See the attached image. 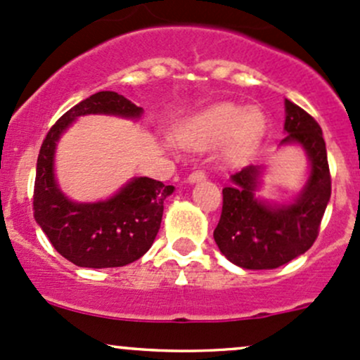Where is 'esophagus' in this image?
Listing matches in <instances>:
<instances>
[{
    "label": "esophagus",
    "instance_id": "1",
    "mask_svg": "<svg viewBox=\"0 0 360 360\" xmlns=\"http://www.w3.org/2000/svg\"><path fill=\"white\" fill-rule=\"evenodd\" d=\"M205 177H207V174H205L203 171H193V172L188 176V183H189V184L200 183V181H203Z\"/></svg>",
    "mask_w": 360,
    "mask_h": 360
}]
</instances>
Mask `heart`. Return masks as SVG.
Wrapping results in <instances>:
<instances>
[{
	"instance_id": "obj_1",
	"label": "heart",
	"mask_w": 360,
	"mask_h": 360,
	"mask_svg": "<svg viewBox=\"0 0 360 360\" xmlns=\"http://www.w3.org/2000/svg\"><path fill=\"white\" fill-rule=\"evenodd\" d=\"M266 120L259 109L240 105H212L176 126V138L183 147L205 148L227 138L232 152H248L262 140Z\"/></svg>"
}]
</instances>
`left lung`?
<instances>
[{"label": "left lung", "mask_w": 360, "mask_h": 360, "mask_svg": "<svg viewBox=\"0 0 360 360\" xmlns=\"http://www.w3.org/2000/svg\"><path fill=\"white\" fill-rule=\"evenodd\" d=\"M285 138L280 147H301L309 160L306 184L290 203L256 196L263 165H246L222 189L224 205L213 239L225 258L246 270H274L313 246L331 196L323 131L314 117L285 98Z\"/></svg>", "instance_id": "1"}]
</instances>
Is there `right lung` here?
I'll return each mask as SVG.
<instances>
[{
  "mask_svg": "<svg viewBox=\"0 0 360 360\" xmlns=\"http://www.w3.org/2000/svg\"><path fill=\"white\" fill-rule=\"evenodd\" d=\"M105 114L138 121L143 109L117 92H97L59 117L42 141L34 186V219L59 255L82 268H114L136 262L160 229L164 200L174 186L133 177L108 200L78 203L59 188L54 155L59 138L80 116Z\"/></svg>",
  "mask_w": 360,
  "mask_h": 360,
  "instance_id": "add662e5",
  "label": "right lung"
}]
</instances>
